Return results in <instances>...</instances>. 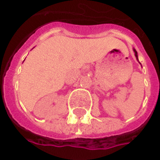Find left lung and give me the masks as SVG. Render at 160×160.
<instances>
[{
  "mask_svg": "<svg viewBox=\"0 0 160 160\" xmlns=\"http://www.w3.org/2000/svg\"><path fill=\"white\" fill-rule=\"evenodd\" d=\"M134 52H135V57H136V58L138 59V53H137V51H136L135 49H134Z\"/></svg>",
  "mask_w": 160,
  "mask_h": 160,
  "instance_id": "8db88e82",
  "label": "left lung"
}]
</instances>
